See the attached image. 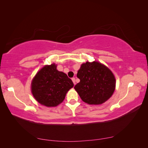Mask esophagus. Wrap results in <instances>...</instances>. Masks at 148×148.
<instances>
[{
    "label": "esophagus",
    "mask_w": 148,
    "mask_h": 148,
    "mask_svg": "<svg viewBox=\"0 0 148 148\" xmlns=\"http://www.w3.org/2000/svg\"><path fill=\"white\" fill-rule=\"evenodd\" d=\"M71 79H72V81H73L74 84H75V78H71Z\"/></svg>",
    "instance_id": "esophagus-1"
}]
</instances>
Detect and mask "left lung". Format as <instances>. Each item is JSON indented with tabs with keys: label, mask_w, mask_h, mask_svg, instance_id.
I'll use <instances>...</instances> for the list:
<instances>
[{
	"label": "left lung",
	"mask_w": 148,
	"mask_h": 148,
	"mask_svg": "<svg viewBox=\"0 0 148 148\" xmlns=\"http://www.w3.org/2000/svg\"><path fill=\"white\" fill-rule=\"evenodd\" d=\"M77 77L80 82L74 88L82 101L99 105L108 100L115 88V78L111 70L99 62H87L81 65Z\"/></svg>",
	"instance_id": "obj_1"
}]
</instances>
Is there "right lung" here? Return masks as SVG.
Returning <instances> with one entry per match:
<instances>
[{
    "label": "right lung",
    "instance_id": "obj_1",
    "mask_svg": "<svg viewBox=\"0 0 148 148\" xmlns=\"http://www.w3.org/2000/svg\"><path fill=\"white\" fill-rule=\"evenodd\" d=\"M71 79L52 64L45 65L35 75L31 92L35 99L46 107H56L64 100L66 92L73 87Z\"/></svg>",
    "mask_w": 148,
    "mask_h": 148
}]
</instances>
